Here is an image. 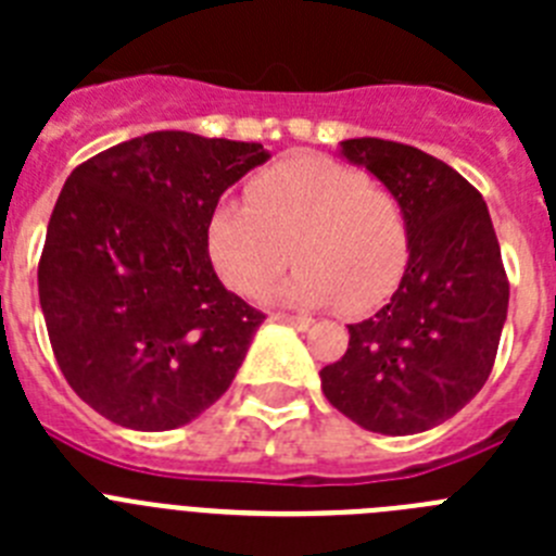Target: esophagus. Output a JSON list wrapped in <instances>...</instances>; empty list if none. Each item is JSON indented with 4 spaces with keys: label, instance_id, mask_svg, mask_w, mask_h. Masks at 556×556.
Masks as SVG:
<instances>
[{
    "label": "esophagus",
    "instance_id": "obj_1",
    "mask_svg": "<svg viewBox=\"0 0 556 556\" xmlns=\"http://www.w3.org/2000/svg\"><path fill=\"white\" fill-rule=\"evenodd\" d=\"M273 320H278V323H287V326H294V328H301V331H306L308 326H312V317H306V314H283V312H278V314H273Z\"/></svg>",
    "mask_w": 556,
    "mask_h": 556
}]
</instances>
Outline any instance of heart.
<instances>
[{"mask_svg":"<svg viewBox=\"0 0 556 556\" xmlns=\"http://www.w3.org/2000/svg\"><path fill=\"white\" fill-rule=\"evenodd\" d=\"M214 267L242 294L275 289L289 303H337L365 312L397 287L409 262V219L387 186L323 155H289L258 172L248 200L223 198L208 214Z\"/></svg>","mask_w":556,"mask_h":556,"instance_id":"1","label":"heart"}]
</instances>
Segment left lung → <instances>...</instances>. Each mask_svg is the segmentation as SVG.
<instances>
[{
  "instance_id": "1",
  "label": "left lung",
  "mask_w": 556,
  "mask_h": 556,
  "mask_svg": "<svg viewBox=\"0 0 556 556\" xmlns=\"http://www.w3.org/2000/svg\"><path fill=\"white\" fill-rule=\"evenodd\" d=\"M342 155L404 203L409 262L390 303L348 326L323 392L362 429L417 434L454 417L493 370L509 306L498 239L488 203L445 161L384 139H348Z\"/></svg>"
}]
</instances>
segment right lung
Masks as SVG:
<instances>
[{
  "label": "right lung",
  "instance_id": "1",
  "mask_svg": "<svg viewBox=\"0 0 556 556\" xmlns=\"http://www.w3.org/2000/svg\"><path fill=\"white\" fill-rule=\"evenodd\" d=\"M267 159L255 141L159 130L97 152L63 184L38 298L63 378L111 424L178 429L242 367L264 314L223 287L205 225Z\"/></svg>",
  "mask_w": 556,
  "mask_h": 556
}]
</instances>
